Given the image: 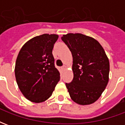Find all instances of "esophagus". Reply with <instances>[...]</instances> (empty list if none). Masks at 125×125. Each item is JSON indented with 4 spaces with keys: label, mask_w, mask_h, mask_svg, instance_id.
<instances>
[{
    "label": "esophagus",
    "mask_w": 125,
    "mask_h": 125,
    "mask_svg": "<svg viewBox=\"0 0 125 125\" xmlns=\"http://www.w3.org/2000/svg\"><path fill=\"white\" fill-rule=\"evenodd\" d=\"M66 68H67V67H66L65 65H63L62 67V69L63 70H66Z\"/></svg>",
    "instance_id": "obj_1"
}]
</instances>
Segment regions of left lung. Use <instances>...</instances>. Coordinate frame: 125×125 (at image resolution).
Masks as SVG:
<instances>
[{"mask_svg":"<svg viewBox=\"0 0 125 125\" xmlns=\"http://www.w3.org/2000/svg\"><path fill=\"white\" fill-rule=\"evenodd\" d=\"M73 57V78L65 83L71 98L80 105L90 104L98 99L108 82L109 60L99 42L81 33L62 37Z\"/></svg>","mask_w":125,"mask_h":125,"instance_id":"1","label":"left lung"}]
</instances>
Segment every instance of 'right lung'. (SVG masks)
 Instances as JSON below:
<instances>
[{
    "mask_svg": "<svg viewBox=\"0 0 125 125\" xmlns=\"http://www.w3.org/2000/svg\"><path fill=\"white\" fill-rule=\"evenodd\" d=\"M59 36L43 34L24 44L16 60L15 73L21 92L27 99L39 103L52 96L60 81L52 50Z\"/></svg>",
    "mask_w": 125,
    "mask_h": 125,
    "instance_id": "obj_1",
    "label": "right lung"
}]
</instances>
